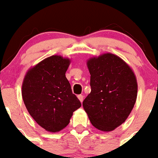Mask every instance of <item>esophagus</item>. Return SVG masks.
<instances>
[{
	"mask_svg": "<svg viewBox=\"0 0 158 158\" xmlns=\"http://www.w3.org/2000/svg\"><path fill=\"white\" fill-rule=\"evenodd\" d=\"M77 98H78L80 101H81V102H82L83 100H84V96H83V95H81V94H80V95H78V96H77Z\"/></svg>",
	"mask_w": 158,
	"mask_h": 158,
	"instance_id": "1",
	"label": "esophagus"
}]
</instances>
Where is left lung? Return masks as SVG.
<instances>
[{"label": "left lung", "instance_id": "obj_1", "mask_svg": "<svg viewBox=\"0 0 158 158\" xmlns=\"http://www.w3.org/2000/svg\"><path fill=\"white\" fill-rule=\"evenodd\" d=\"M91 91L83 107L92 125L111 131L122 124L131 112L137 95V84L131 68L110 53L87 62Z\"/></svg>", "mask_w": 158, "mask_h": 158}]
</instances>
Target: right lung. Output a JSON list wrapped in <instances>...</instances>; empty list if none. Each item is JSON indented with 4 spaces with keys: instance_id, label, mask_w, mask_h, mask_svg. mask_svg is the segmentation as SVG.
Segmentation results:
<instances>
[{
    "instance_id": "right-lung-1",
    "label": "right lung",
    "mask_w": 158,
    "mask_h": 158,
    "mask_svg": "<svg viewBox=\"0 0 158 158\" xmlns=\"http://www.w3.org/2000/svg\"><path fill=\"white\" fill-rule=\"evenodd\" d=\"M70 63V59L53 55L31 68L23 81L27 110L48 131L57 132L67 127L73 112L81 106L65 76Z\"/></svg>"
}]
</instances>
